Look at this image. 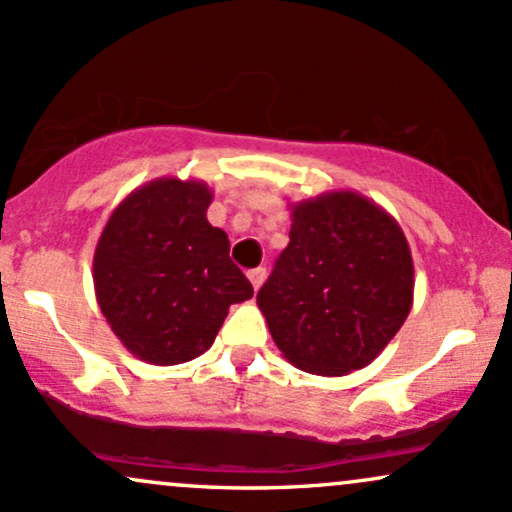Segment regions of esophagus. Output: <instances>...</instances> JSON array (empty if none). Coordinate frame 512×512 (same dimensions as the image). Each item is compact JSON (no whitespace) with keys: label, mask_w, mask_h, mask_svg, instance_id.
I'll return each instance as SVG.
<instances>
[{"label":"esophagus","mask_w":512,"mask_h":512,"mask_svg":"<svg viewBox=\"0 0 512 512\" xmlns=\"http://www.w3.org/2000/svg\"><path fill=\"white\" fill-rule=\"evenodd\" d=\"M248 279H250V284H252V289H260V286L264 284V279H267V269L264 267H257V269H250L248 272Z\"/></svg>","instance_id":"esophagus-1"}]
</instances>
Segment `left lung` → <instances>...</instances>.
<instances>
[{
	"label": "left lung",
	"mask_w": 512,
	"mask_h": 512,
	"mask_svg": "<svg viewBox=\"0 0 512 512\" xmlns=\"http://www.w3.org/2000/svg\"><path fill=\"white\" fill-rule=\"evenodd\" d=\"M289 245L257 293L274 344L315 375L366 368L392 342L414 303L404 231L354 190L289 204Z\"/></svg>",
	"instance_id": "8db88e82"
}]
</instances>
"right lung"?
Returning <instances> with one entry per match:
<instances>
[{
  "label": "right lung",
  "instance_id": "obj_1",
  "mask_svg": "<svg viewBox=\"0 0 512 512\" xmlns=\"http://www.w3.org/2000/svg\"><path fill=\"white\" fill-rule=\"evenodd\" d=\"M207 182L158 178L113 209L93 252V286L110 330L154 366L192 361L214 344L228 308L252 298L231 243L207 221Z\"/></svg>",
  "mask_w": 512,
  "mask_h": 512
}]
</instances>
